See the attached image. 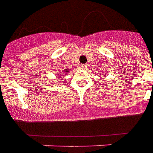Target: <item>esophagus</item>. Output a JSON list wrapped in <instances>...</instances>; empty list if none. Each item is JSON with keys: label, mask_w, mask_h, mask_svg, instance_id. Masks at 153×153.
I'll use <instances>...</instances> for the list:
<instances>
[{"label": "esophagus", "mask_w": 153, "mask_h": 153, "mask_svg": "<svg viewBox=\"0 0 153 153\" xmlns=\"http://www.w3.org/2000/svg\"><path fill=\"white\" fill-rule=\"evenodd\" d=\"M86 68V65H79V69H81V70H84Z\"/></svg>", "instance_id": "obj_1"}]
</instances>
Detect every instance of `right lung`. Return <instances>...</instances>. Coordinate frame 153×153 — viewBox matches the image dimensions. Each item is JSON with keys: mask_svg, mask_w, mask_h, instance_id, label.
Segmentation results:
<instances>
[{"mask_svg": "<svg viewBox=\"0 0 153 153\" xmlns=\"http://www.w3.org/2000/svg\"><path fill=\"white\" fill-rule=\"evenodd\" d=\"M67 72H68V71H67Z\"/></svg>", "mask_w": 153, "mask_h": 153, "instance_id": "add662e5", "label": "right lung"}]
</instances>
